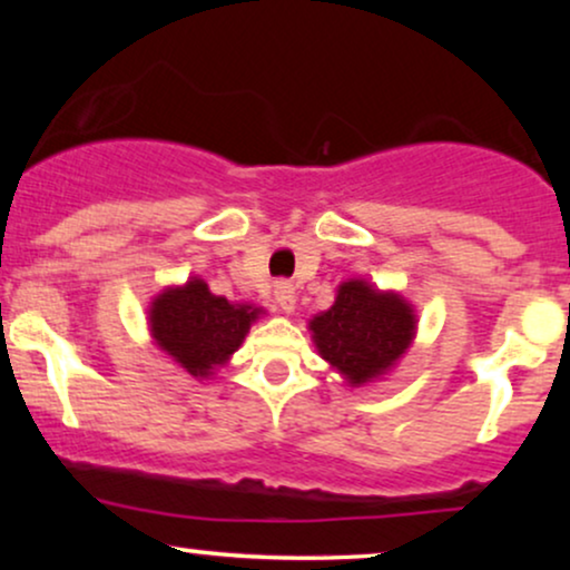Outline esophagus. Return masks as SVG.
Segmentation results:
<instances>
[{
    "label": "esophagus",
    "mask_w": 570,
    "mask_h": 570,
    "mask_svg": "<svg viewBox=\"0 0 570 570\" xmlns=\"http://www.w3.org/2000/svg\"><path fill=\"white\" fill-rule=\"evenodd\" d=\"M276 305L281 313H294V307H297V292H294L292 284H276Z\"/></svg>",
    "instance_id": "34e87169"
}]
</instances>
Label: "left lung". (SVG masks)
Masks as SVG:
<instances>
[{
    "label": "left lung",
    "mask_w": 570,
    "mask_h": 570,
    "mask_svg": "<svg viewBox=\"0 0 570 570\" xmlns=\"http://www.w3.org/2000/svg\"><path fill=\"white\" fill-rule=\"evenodd\" d=\"M307 330L318 356L351 389H362L402 362L417 335V313L404 294L348 278L337 286L330 311L316 313Z\"/></svg>",
    "instance_id": "obj_1"
}]
</instances>
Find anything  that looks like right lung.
I'll return each instance as SVG.
<instances>
[{"instance_id": "obj_1", "label": "right lung", "mask_w": 570, "mask_h": 570, "mask_svg": "<svg viewBox=\"0 0 570 570\" xmlns=\"http://www.w3.org/2000/svg\"><path fill=\"white\" fill-rule=\"evenodd\" d=\"M263 313L252 303H230L208 289L203 278L189 276L185 284L155 294L147 307V326L153 343L176 367L195 381H208L230 362Z\"/></svg>"}]
</instances>
